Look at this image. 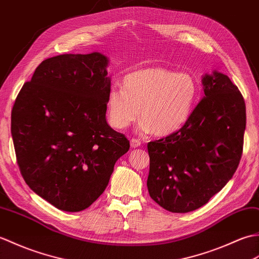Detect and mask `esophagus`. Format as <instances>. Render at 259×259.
I'll use <instances>...</instances> for the list:
<instances>
[{
	"mask_svg": "<svg viewBox=\"0 0 259 259\" xmlns=\"http://www.w3.org/2000/svg\"><path fill=\"white\" fill-rule=\"evenodd\" d=\"M141 144H142V143H141L140 140H136V139H132V140H131V147H132V148L140 147Z\"/></svg>",
	"mask_w": 259,
	"mask_h": 259,
	"instance_id": "34e87169",
	"label": "esophagus"
}]
</instances>
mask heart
I'll return each mask as SVG.
<instances>
[{
	"mask_svg": "<svg viewBox=\"0 0 259 259\" xmlns=\"http://www.w3.org/2000/svg\"><path fill=\"white\" fill-rule=\"evenodd\" d=\"M123 90L112 88L107 94L108 122L125 130L141 116L140 130L167 136L180 131L197 104L199 85L192 74L164 67H147L128 73Z\"/></svg>",
	"mask_w": 259,
	"mask_h": 259,
	"instance_id": "1",
	"label": "heart"
}]
</instances>
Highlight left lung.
<instances>
[{
    "label": "left lung",
    "instance_id": "left-lung-1",
    "mask_svg": "<svg viewBox=\"0 0 259 259\" xmlns=\"http://www.w3.org/2000/svg\"><path fill=\"white\" fill-rule=\"evenodd\" d=\"M184 127L149 142V196L171 212L202 207L226 185L243 153L246 106L237 86L214 71Z\"/></svg>",
    "mask_w": 259,
    "mask_h": 259
}]
</instances>
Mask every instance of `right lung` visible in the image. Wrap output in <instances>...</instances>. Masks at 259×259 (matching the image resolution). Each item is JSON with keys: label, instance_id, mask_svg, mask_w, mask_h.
<instances>
[{"label": "right lung", "instance_id": "add662e5", "mask_svg": "<svg viewBox=\"0 0 259 259\" xmlns=\"http://www.w3.org/2000/svg\"><path fill=\"white\" fill-rule=\"evenodd\" d=\"M108 59L99 52L43 61L17 95L11 133L25 183L65 211L99 198L130 142L106 122Z\"/></svg>", "mask_w": 259, "mask_h": 259}]
</instances>
